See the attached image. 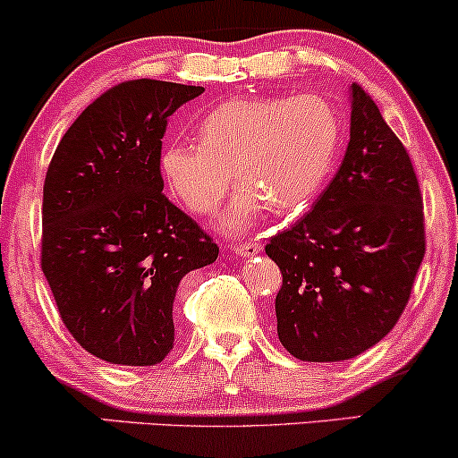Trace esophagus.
Listing matches in <instances>:
<instances>
[{
	"instance_id": "obj_1",
	"label": "esophagus",
	"mask_w": 458,
	"mask_h": 458,
	"mask_svg": "<svg viewBox=\"0 0 458 458\" xmlns=\"http://www.w3.org/2000/svg\"><path fill=\"white\" fill-rule=\"evenodd\" d=\"M230 251L236 253V256H241V258H250V256H256V253L262 251V243H258V241H245V243L230 245Z\"/></svg>"
}]
</instances>
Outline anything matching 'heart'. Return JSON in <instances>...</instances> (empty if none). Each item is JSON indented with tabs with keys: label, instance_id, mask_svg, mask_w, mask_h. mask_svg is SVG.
Returning <instances> with one entry per match:
<instances>
[{
	"label": "heart",
	"instance_id": "1",
	"mask_svg": "<svg viewBox=\"0 0 458 458\" xmlns=\"http://www.w3.org/2000/svg\"><path fill=\"white\" fill-rule=\"evenodd\" d=\"M196 130L198 142H164L159 176L187 211L211 215L234 174L241 185L222 217L228 233L250 228L267 205L279 213L307 205L333 166L341 136L337 110L316 93L233 98L208 110Z\"/></svg>",
	"mask_w": 458,
	"mask_h": 458
}]
</instances>
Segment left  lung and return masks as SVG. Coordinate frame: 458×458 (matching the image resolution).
Listing matches in <instances>:
<instances>
[{"mask_svg":"<svg viewBox=\"0 0 458 458\" xmlns=\"http://www.w3.org/2000/svg\"><path fill=\"white\" fill-rule=\"evenodd\" d=\"M264 250L284 277L279 341L299 360H348L399 322L427 250L422 194L403 142L360 85L337 174Z\"/></svg>","mask_w":458,"mask_h":458,"instance_id":"obj_1","label":"left lung"}]
</instances>
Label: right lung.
I'll list each match as a JSON object with an SVG mask.
<instances>
[{"label":"right lung","instance_id":"1","mask_svg":"<svg viewBox=\"0 0 458 458\" xmlns=\"http://www.w3.org/2000/svg\"><path fill=\"white\" fill-rule=\"evenodd\" d=\"M205 87L139 79L70 125L44 179L42 273L70 335L113 365L151 367L174 345L181 279L219 247L162 194L168 117Z\"/></svg>","mask_w":458,"mask_h":458}]
</instances>
